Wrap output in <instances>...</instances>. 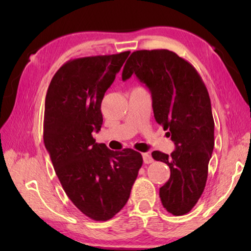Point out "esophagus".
<instances>
[{"label": "esophagus", "mask_w": 251, "mask_h": 251, "mask_svg": "<svg viewBox=\"0 0 251 251\" xmlns=\"http://www.w3.org/2000/svg\"><path fill=\"white\" fill-rule=\"evenodd\" d=\"M143 159H144V163H145V164H151V163H152V161H154L151 155L148 154V152L143 154Z\"/></svg>", "instance_id": "obj_1"}]
</instances>
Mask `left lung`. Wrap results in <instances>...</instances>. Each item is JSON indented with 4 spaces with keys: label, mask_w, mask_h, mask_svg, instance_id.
I'll return each instance as SVG.
<instances>
[{
    "label": "left lung",
    "mask_w": 251,
    "mask_h": 251,
    "mask_svg": "<svg viewBox=\"0 0 251 251\" xmlns=\"http://www.w3.org/2000/svg\"><path fill=\"white\" fill-rule=\"evenodd\" d=\"M135 74L150 88L154 117L175 143L171 155L158 151L152 158L167 164L171 177L159 188L164 208L175 216L189 212L205 189L214 151L215 123L206 85L196 69L168 50L131 53L123 80Z\"/></svg>",
    "instance_id": "obj_1"
}]
</instances>
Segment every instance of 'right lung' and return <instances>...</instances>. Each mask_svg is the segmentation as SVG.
Listing matches in <instances>:
<instances>
[{"instance_id":"1","label":"right lung","mask_w":251,"mask_h":251,"mask_svg":"<svg viewBox=\"0 0 251 251\" xmlns=\"http://www.w3.org/2000/svg\"><path fill=\"white\" fill-rule=\"evenodd\" d=\"M129 50L71 59L55 73L45 97L43 139L72 202L96 222L113 218L128 201L143 165L131 148L114 151L97 144L100 104Z\"/></svg>"}]
</instances>
